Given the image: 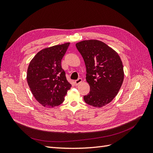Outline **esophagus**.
<instances>
[{
    "label": "esophagus",
    "mask_w": 153,
    "mask_h": 153,
    "mask_svg": "<svg viewBox=\"0 0 153 153\" xmlns=\"http://www.w3.org/2000/svg\"><path fill=\"white\" fill-rule=\"evenodd\" d=\"M82 82V78H78L77 80H76L75 81V85H79L80 83Z\"/></svg>",
    "instance_id": "1"
}]
</instances>
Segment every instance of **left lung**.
Wrapping results in <instances>:
<instances>
[{"label": "left lung", "mask_w": 153, "mask_h": 153, "mask_svg": "<svg viewBox=\"0 0 153 153\" xmlns=\"http://www.w3.org/2000/svg\"><path fill=\"white\" fill-rule=\"evenodd\" d=\"M84 60L86 80L89 93L85 102L94 107H102L112 101L124 80L123 62L118 53L102 41L84 40L76 44Z\"/></svg>", "instance_id": "left-lung-1"}]
</instances>
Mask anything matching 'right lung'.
Instances as JSON below:
<instances>
[{"label": "right lung", "mask_w": 153, "mask_h": 153, "mask_svg": "<svg viewBox=\"0 0 153 153\" xmlns=\"http://www.w3.org/2000/svg\"><path fill=\"white\" fill-rule=\"evenodd\" d=\"M69 43L41 50L31 60L27 80L35 99L47 108L61 105L71 85L61 66Z\"/></svg>", "instance_id": "obj_1"}]
</instances>
